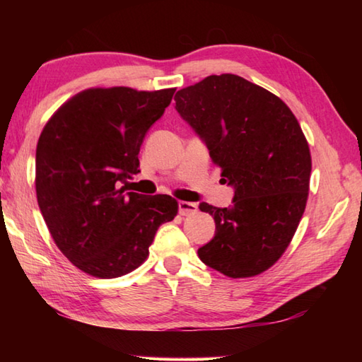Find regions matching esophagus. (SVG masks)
Segmentation results:
<instances>
[{"label":"esophagus","mask_w":362,"mask_h":362,"mask_svg":"<svg viewBox=\"0 0 362 362\" xmlns=\"http://www.w3.org/2000/svg\"><path fill=\"white\" fill-rule=\"evenodd\" d=\"M196 211H198V206L194 203H189V201H179L180 216H192Z\"/></svg>","instance_id":"1"}]
</instances>
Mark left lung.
<instances>
[{"label":"left lung","instance_id":"8db88e82","mask_svg":"<svg viewBox=\"0 0 362 362\" xmlns=\"http://www.w3.org/2000/svg\"><path fill=\"white\" fill-rule=\"evenodd\" d=\"M175 110L204 140L231 207L201 203L216 236L198 249L228 278L267 272L289 246L308 199L311 155L298 121L278 95L238 75H211L175 94Z\"/></svg>","mask_w":362,"mask_h":362}]
</instances>
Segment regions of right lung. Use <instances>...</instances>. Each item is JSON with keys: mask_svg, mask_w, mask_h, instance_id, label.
<instances>
[{"mask_svg": "<svg viewBox=\"0 0 362 362\" xmlns=\"http://www.w3.org/2000/svg\"><path fill=\"white\" fill-rule=\"evenodd\" d=\"M174 88H90L66 100L36 146V198L54 243L94 278H119L148 257L159 225L179 203L169 194L124 193L139 170L146 131L173 100Z\"/></svg>", "mask_w": 362, "mask_h": 362, "instance_id": "add662e5", "label": "right lung"}]
</instances>
